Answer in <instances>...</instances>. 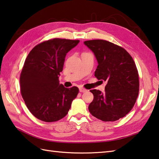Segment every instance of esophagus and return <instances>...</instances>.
Instances as JSON below:
<instances>
[{
	"label": "esophagus",
	"instance_id": "esophagus-1",
	"mask_svg": "<svg viewBox=\"0 0 159 159\" xmlns=\"http://www.w3.org/2000/svg\"><path fill=\"white\" fill-rule=\"evenodd\" d=\"M79 91L80 93H85V92H87L88 90H86V89H85V88L80 87V88H79Z\"/></svg>",
	"mask_w": 159,
	"mask_h": 159
}]
</instances>
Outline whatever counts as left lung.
Masks as SVG:
<instances>
[{
	"mask_svg": "<svg viewBox=\"0 0 159 159\" xmlns=\"http://www.w3.org/2000/svg\"><path fill=\"white\" fill-rule=\"evenodd\" d=\"M98 62L95 76L107 81L105 91L90 90L94 98L88 109L103 121H116L131 111L139 93V75L133 59L124 48L104 40L86 41Z\"/></svg>",
	"mask_w": 159,
	"mask_h": 159,
	"instance_id": "8db88e82",
	"label": "left lung"
}]
</instances>
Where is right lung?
I'll return each instance as SVG.
<instances>
[{"label":"right lung","instance_id":"obj_1","mask_svg":"<svg viewBox=\"0 0 159 159\" xmlns=\"http://www.w3.org/2000/svg\"><path fill=\"white\" fill-rule=\"evenodd\" d=\"M79 43L53 39L36 45L29 53L20 74V90L27 108L38 119L55 122L68 114L79 90L60 84L59 76L66 53Z\"/></svg>","mask_w":159,"mask_h":159}]
</instances>
